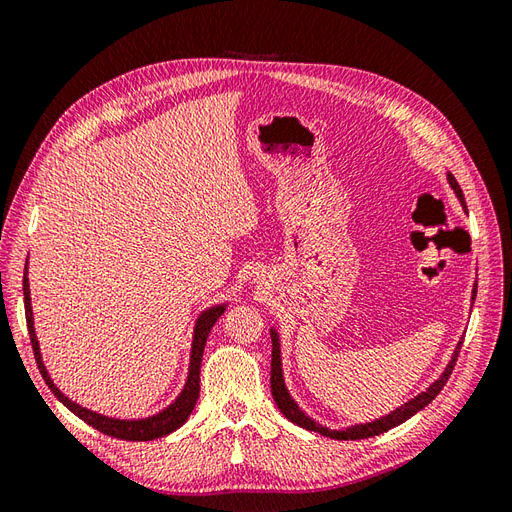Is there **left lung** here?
<instances>
[{
	"instance_id": "1",
	"label": "left lung",
	"mask_w": 512,
	"mask_h": 512,
	"mask_svg": "<svg viewBox=\"0 0 512 512\" xmlns=\"http://www.w3.org/2000/svg\"><path fill=\"white\" fill-rule=\"evenodd\" d=\"M448 183H451V188L455 190L457 198L461 207L466 209V200H463V192L459 188V183L455 181L453 175L446 177ZM476 299V284L472 288V301ZM271 342H273V354H271V393H273V399L277 408L282 410V414L288 418L290 423L299 425L307 431H316L320 433V436H327V438H335V440H363V438H374V436H380V433L389 431L397 425H401L404 421H408L410 416H414L418 410H423L425 406H429L433 399H436V395L444 389V384L448 380V376H451V371L457 363V356H459V350H461V344H463V337L459 339V344L455 346V352L451 356V361H448L446 369L442 371V376L438 380H433L429 384V389L418 393L416 397H412L410 401H406L404 406H399L397 410L389 412L386 416H380L376 418V421L371 423H361V425H352V427H346V429H329V427H322L320 423H316L314 418H309L301 408L297 401H294L286 389V382H284V369H282V348H280V335H277L275 329H271Z\"/></svg>"
}]
</instances>
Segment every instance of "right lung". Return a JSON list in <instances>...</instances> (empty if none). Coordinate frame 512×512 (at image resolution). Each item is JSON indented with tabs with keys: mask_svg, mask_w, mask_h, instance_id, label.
<instances>
[{
	"mask_svg": "<svg viewBox=\"0 0 512 512\" xmlns=\"http://www.w3.org/2000/svg\"><path fill=\"white\" fill-rule=\"evenodd\" d=\"M23 297H25V318H27V329H29V339H32V348H34V356L40 374L46 382V386L53 391V395L64 404L70 412H74L76 416L85 421L87 425H91L94 429L106 433V436L117 438V440H130V442H147V440H156V438H164L168 433H173L175 429H179L188 416L192 414L196 399L200 393V361H203V352H205V344L207 337L213 329V324L218 322V318L226 312L228 303H220L213 305L209 309H205L203 314L196 318L194 324V335H192V352H190V367H188V380H185L181 393L177 395V399L173 404L166 406L164 410H160L158 414H151L147 418H113L106 416L100 412H94L89 408H83L72 401L70 397H66L64 393L59 391V386L53 382V378L49 376V371L44 367L42 354H40V344L36 337V329H34V312H32V297H29V277H27V262H25V273H23Z\"/></svg>",
	"mask_w": 512,
	"mask_h": 512,
	"instance_id": "1",
	"label": "right lung"
}]
</instances>
